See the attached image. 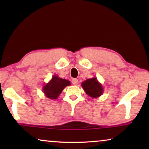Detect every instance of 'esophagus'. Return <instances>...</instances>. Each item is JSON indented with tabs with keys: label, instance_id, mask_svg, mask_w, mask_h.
<instances>
[{
	"label": "esophagus",
	"instance_id": "34e87169",
	"mask_svg": "<svg viewBox=\"0 0 149 149\" xmlns=\"http://www.w3.org/2000/svg\"><path fill=\"white\" fill-rule=\"evenodd\" d=\"M78 79H72V83L74 85H77L78 84Z\"/></svg>",
	"mask_w": 149,
	"mask_h": 149
}]
</instances>
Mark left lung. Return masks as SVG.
<instances>
[{"label":"left lung","instance_id":"1","mask_svg":"<svg viewBox=\"0 0 149 149\" xmlns=\"http://www.w3.org/2000/svg\"><path fill=\"white\" fill-rule=\"evenodd\" d=\"M82 87L85 93L90 97H97L103 92L102 87L96 78L88 79L82 83Z\"/></svg>","mask_w":149,"mask_h":149}]
</instances>
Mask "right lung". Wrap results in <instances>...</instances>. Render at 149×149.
<instances>
[{
  "mask_svg": "<svg viewBox=\"0 0 149 149\" xmlns=\"http://www.w3.org/2000/svg\"><path fill=\"white\" fill-rule=\"evenodd\" d=\"M70 85V83L69 81L59 78L58 76L54 75L52 80L44 86V93L48 98L56 99L62 93L63 89L67 85Z\"/></svg>",
  "mask_w": 149,
  "mask_h": 149,
  "instance_id": "obj_1",
  "label": "right lung"
}]
</instances>
